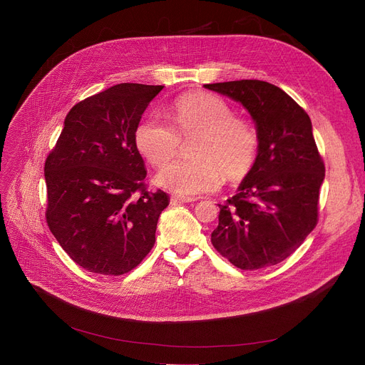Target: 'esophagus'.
<instances>
[{"mask_svg": "<svg viewBox=\"0 0 365 365\" xmlns=\"http://www.w3.org/2000/svg\"><path fill=\"white\" fill-rule=\"evenodd\" d=\"M171 204L173 205H178V204H185V202H194L195 198H183V197H171Z\"/></svg>", "mask_w": 365, "mask_h": 365, "instance_id": "1", "label": "esophagus"}]
</instances>
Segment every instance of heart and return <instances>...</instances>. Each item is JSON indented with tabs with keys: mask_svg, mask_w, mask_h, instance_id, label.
Wrapping results in <instances>:
<instances>
[{
	"mask_svg": "<svg viewBox=\"0 0 365 365\" xmlns=\"http://www.w3.org/2000/svg\"><path fill=\"white\" fill-rule=\"evenodd\" d=\"M170 121L161 117L142 121L134 142L143 158L155 168L175 160L182 140H194L190 158L163 170L157 182L164 189L183 198L216 190L222 178L238 182L252 171L259 153V133L245 117L212 93H186L173 103Z\"/></svg>",
	"mask_w": 365,
	"mask_h": 365,
	"instance_id": "obj_1",
	"label": "heart"
}]
</instances>
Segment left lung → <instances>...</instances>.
<instances>
[{"label":"left lung","mask_w":365,"mask_h":365,"mask_svg":"<svg viewBox=\"0 0 365 365\" xmlns=\"http://www.w3.org/2000/svg\"><path fill=\"white\" fill-rule=\"evenodd\" d=\"M240 102L256 121L259 153L238 192L219 204L216 250L242 271L292 256L318 223L325 176L309 115L279 87L260 80L205 84Z\"/></svg>","instance_id":"left-lung-1"}]
</instances>
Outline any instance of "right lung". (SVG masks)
I'll return each instance as SVG.
<instances>
[{
  "mask_svg": "<svg viewBox=\"0 0 365 365\" xmlns=\"http://www.w3.org/2000/svg\"><path fill=\"white\" fill-rule=\"evenodd\" d=\"M163 88L124 83L76 103L46 160L47 225L88 272L127 274L155 244L170 197L146 189L134 133Z\"/></svg>",
  "mask_w": 365,
  "mask_h": 365,
  "instance_id": "add662e5",
  "label": "right lung"
}]
</instances>
